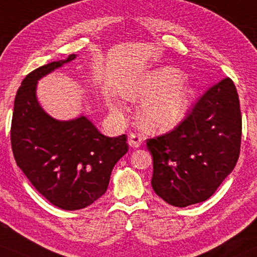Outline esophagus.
<instances>
[{
    "mask_svg": "<svg viewBox=\"0 0 257 257\" xmlns=\"http://www.w3.org/2000/svg\"><path fill=\"white\" fill-rule=\"evenodd\" d=\"M128 144L133 148H138L142 144V138L139 134H131L128 138Z\"/></svg>",
    "mask_w": 257,
    "mask_h": 257,
    "instance_id": "esophagus-1",
    "label": "esophagus"
}]
</instances>
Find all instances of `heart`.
I'll return each instance as SVG.
<instances>
[{
    "label": "heart",
    "instance_id": "heart-1",
    "mask_svg": "<svg viewBox=\"0 0 257 257\" xmlns=\"http://www.w3.org/2000/svg\"><path fill=\"white\" fill-rule=\"evenodd\" d=\"M184 80V73L175 67H162L139 78L126 87V98L140 100L138 118L146 131L167 132L185 117L194 97V90ZM115 113L117 105H111Z\"/></svg>",
    "mask_w": 257,
    "mask_h": 257
}]
</instances>
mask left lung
Wrapping results in <instances>:
<instances>
[{"instance_id":"obj_1","label":"left lung","mask_w":257,"mask_h":257,"mask_svg":"<svg viewBox=\"0 0 257 257\" xmlns=\"http://www.w3.org/2000/svg\"><path fill=\"white\" fill-rule=\"evenodd\" d=\"M241 135L236 86L224 78L197 100L173 131L147 140L154 192L177 207L209 199L235 168Z\"/></svg>"}]
</instances>
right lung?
<instances>
[{
  "instance_id": "add662e5",
  "label": "right lung",
  "mask_w": 257,
  "mask_h": 257,
  "mask_svg": "<svg viewBox=\"0 0 257 257\" xmlns=\"http://www.w3.org/2000/svg\"><path fill=\"white\" fill-rule=\"evenodd\" d=\"M77 56L32 71L16 92L11 141L16 165L50 203L79 210L105 193L113 166L128 152L126 136L108 138L85 116L59 121L44 111L37 84Z\"/></svg>"
}]
</instances>
